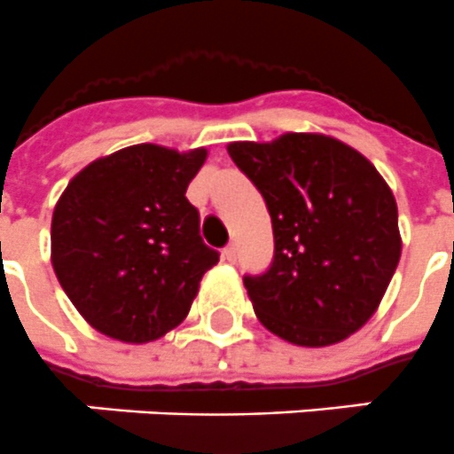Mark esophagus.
Segmentation results:
<instances>
[{"label":"esophagus","mask_w":454,"mask_h":454,"mask_svg":"<svg viewBox=\"0 0 454 454\" xmlns=\"http://www.w3.org/2000/svg\"><path fill=\"white\" fill-rule=\"evenodd\" d=\"M237 246H227V248L223 250V260H227V262H237Z\"/></svg>","instance_id":"34e87169"}]
</instances>
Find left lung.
<instances>
[{"label": "left lung", "instance_id": "left-lung-1", "mask_svg": "<svg viewBox=\"0 0 454 454\" xmlns=\"http://www.w3.org/2000/svg\"><path fill=\"white\" fill-rule=\"evenodd\" d=\"M267 201L274 262L246 277L255 317L297 347H330L364 328L401 260L394 192L358 150L324 133L227 145Z\"/></svg>", "mask_w": 454, "mask_h": 454}]
</instances>
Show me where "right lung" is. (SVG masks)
Segmentation results:
<instances>
[{"label":"right lung","mask_w":454,"mask_h":454,"mask_svg":"<svg viewBox=\"0 0 454 454\" xmlns=\"http://www.w3.org/2000/svg\"><path fill=\"white\" fill-rule=\"evenodd\" d=\"M208 150L130 145L83 166L51 220V264L83 321L126 344L154 342L190 314L215 250L184 192Z\"/></svg>","instance_id":"1"}]
</instances>
